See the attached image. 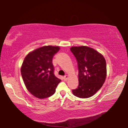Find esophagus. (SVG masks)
<instances>
[{"mask_svg":"<svg viewBox=\"0 0 128 128\" xmlns=\"http://www.w3.org/2000/svg\"><path fill=\"white\" fill-rule=\"evenodd\" d=\"M63 78H64V80H66L68 78V76H67V75L64 76V77H63Z\"/></svg>","mask_w":128,"mask_h":128,"instance_id":"obj_1","label":"esophagus"}]
</instances>
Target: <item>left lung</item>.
Returning a JSON list of instances; mask_svg holds the SVG:
<instances>
[{
	"instance_id": "obj_1",
	"label": "left lung",
	"mask_w": 128,
	"mask_h": 128,
	"mask_svg": "<svg viewBox=\"0 0 128 128\" xmlns=\"http://www.w3.org/2000/svg\"><path fill=\"white\" fill-rule=\"evenodd\" d=\"M70 50L77 60L78 69V86L72 90L73 94L80 98H89L105 81L106 60L102 54L87 46L72 47Z\"/></svg>"
}]
</instances>
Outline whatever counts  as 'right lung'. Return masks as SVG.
<instances>
[{
  "instance_id": "add662e5",
  "label": "right lung",
  "mask_w": 128,
  "mask_h": 128,
  "mask_svg": "<svg viewBox=\"0 0 128 128\" xmlns=\"http://www.w3.org/2000/svg\"><path fill=\"white\" fill-rule=\"evenodd\" d=\"M58 46H43L26 56L21 68L24 82L34 96L44 99L55 92L61 80L54 74V56L59 51Z\"/></svg>"
}]
</instances>
